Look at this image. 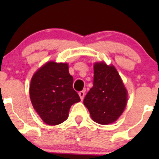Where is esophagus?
I'll use <instances>...</instances> for the list:
<instances>
[{"instance_id":"34e87169","label":"esophagus","mask_w":159,"mask_h":159,"mask_svg":"<svg viewBox=\"0 0 159 159\" xmlns=\"http://www.w3.org/2000/svg\"><path fill=\"white\" fill-rule=\"evenodd\" d=\"M78 94H79V96H80V98H81V100H83V99H84V91H79Z\"/></svg>"}]
</instances>
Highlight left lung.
<instances>
[{
	"label": "left lung",
	"mask_w": 159,
	"mask_h": 159,
	"mask_svg": "<svg viewBox=\"0 0 159 159\" xmlns=\"http://www.w3.org/2000/svg\"><path fill=\"white\" fill-rule=\"evenodd\" d=\"M83 102L98 124H111L119 118L127 104V91L115 67L94 65L93 87Z\"/></svg>",
	"instance_id": "obj_1"
}]
</instances>
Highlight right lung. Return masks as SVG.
Instances as JSON below:
<instances>
[{
    "instance_id": "add662e5",
    "label": "right lung",
    "mask_w": 159,
    "mask_h": 159,
    "mask_svg": "<svg viewBox=\"0 0 159 159\" xmlns=\"http://www.w3.org/2000/svg\"><path fill=\"white\" fill-rule=\"evenodd\" d=\"M30 98L34 108L49 125L65 121L70 106L81 101L73 89L68 64L53 61L46 63L32 77Z\"/></svg>"
}]
</instances>
